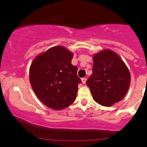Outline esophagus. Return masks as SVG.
<instances>
[{
    "label": "esophagus",
    "instance_id": "obj_1",
    "mask_svg": "<svg viewBox=\"0 0 147 147\" xmlns=\"http://www.w3.org/2000/svg\"><path fill=\"white\" fill-rule=\"evenodd\" d=\"M82 84H86V78H82Z\"/></svg>",
    "mask_w": 147,
    "mask_h": 147
}]
</instances>
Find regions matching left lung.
<instances>
[{
	"instance_id": "obj_1",
	"label": "left lung",
	"mask_w": 147,
	"mask_h": 147,
	"mask_svg": "<svg viewBox=\"0 0 147 147\" xmlns=\"http://www.w3.org/2000/svg\"><path fill=\"white\" fill-rule=\"evenodd\" d=\"M92 74L86 82L94 101L110 107L122 100L129 89L130 74L118 53L103 49L93 55Z\"/></svg>"
}]
</instances>
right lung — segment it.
Here are the masks:
<instances>
[{
    "label": "right lung",
    "mask_w": 147,
    "mask_h": 147,
    "mask_svg": "<svg viewBox=\"0 0 147 147\" xmlns=\"http://www.w3.org/2000/svg\"><path fill=\"white\" fill-rule=\"evenodd\" d=\"M74 53L54 46L36 56L29 68V81L36 96L48 108L61 110L75 101L81 80L71 64Z\"/></svg>",
    "instance_id": "right-lung-1"
}]
</instances>
